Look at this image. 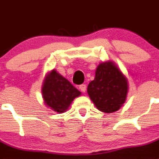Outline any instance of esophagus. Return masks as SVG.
I'll use <instances>...</instances> for the list:
<instances>
[{
    "label": "esophagus",
    "mask_w": 159,
    "mask_h": 159,
    "mask_svg": "<svg viewBox=\"0 0 159 159\" xmlns=\"http://www.w3.org/2000/svg\"><path fill=\"white\" fill-rule=\"evenodd\" d=\"M79 89H80V90L82 92V93H85L86 90V86L85 85V84H82V85H81V86H79Z\"/></svg>",
    "instance_id": "esophagus-1"
}]
</instances>
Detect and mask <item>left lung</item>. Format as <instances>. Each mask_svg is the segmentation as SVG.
I'll use <instances>...</instances> for the list:
<instances>
[{
  "label": "left lung",
  "instance_id": "8db88e82",
  "mask_svg": "<svg viewBox=\"0 0 159 159\" xmlns=\"http://www.w3.org/2000/svg\"><path fill=\"white\" fill-rule=\"evenodd\" d=\"M128 91V79L113 61L98 65L94 79L87 87L92 102L105 113L115 112L120 108L127 98Z\"/></svg>",
  "mask_w": 159,
  "mask_h": 159
}]
</instances>
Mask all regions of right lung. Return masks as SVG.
Segmentation results:
<instances>
[{
    "instance_id": "right-lung-1",
    "label": "right lung",
    "mask_w": 159,
    "mask_h": 159,
    "mask_svg": "<svg viewBox=\"0 0 159 159\" xmlns=\"http://www.w3.org/2000/svg\"><path fill=\"white\" fill-rule=\"evenodd\" d=\"M42 94L47 107L56 112L63 113L67 111L73 99L81 95V92L53 69L44 77Z\"/></svg>"
}]
</instances>
